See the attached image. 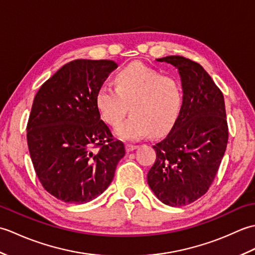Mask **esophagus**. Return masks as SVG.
I'll list each match as a JSON object with an SVG mask.
<instances>
[{
    "label": "esophagus",
    "mask_w": 255,
    "mask_h": 255,
    "mask_svg": "<svg viewBox=\"0 0 255 255\" xmlns=\"http://www.w3.org/2000/svg\"><path fill=\"white\" fill-rule=\"evenodd\" d=\"M125 148H126V151H127V152H130V151H133L134 149H137V148H138V145H136V144L127 143L126 145H125Z\"/></svg>",
    "instance_id": "esophagus-1"
}]
</instances>
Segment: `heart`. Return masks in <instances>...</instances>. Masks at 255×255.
Segmentation results:
<instances>
[{
	"instance_id": "obj_1",
	"label": "heart",
	"mask_w": 255,
	"mask_h": 255,
	"mask_svg": "<svg viewBox=\"0 0 255 255\" xmlns=\"http://www.w3.org/2000/svg\"><path fill=\"white\" fill-rule=\"evenodd\" d=\"M116 89L102 85L95 102L103 121L116 126L131 106L133 115L118 125L115 133L123 140H138L151 133L161 136L180 115L183 94L178 81L141 62H133L115 75Z\"/></svg>"
}]
</instances>
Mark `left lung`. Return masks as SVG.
<instances>
[{
  "instance_id": "obj_1",
  "label": "left lung",
  "mask_w": 255,
  "mask_h": 255,
  "mask_svg": "<svg viewBox=\"0 0 255 255\" xmlns=\"http://www.w3.org/2000/svg\"><path fill=\"white\" fill-rule=\"evenodd\" d=\"M156 60L178 70L183 103L169 134L153 145L156 159L147 180L162 203L180 207L205 195L217 174L228 143L225 100L197 62L181 56Z\"/></svg>"
}]
</instances>
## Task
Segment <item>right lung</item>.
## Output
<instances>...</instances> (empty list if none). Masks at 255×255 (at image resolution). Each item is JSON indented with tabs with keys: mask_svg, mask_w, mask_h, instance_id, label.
Here are the masks:
<instances>
[{
	"mask_svg": "<svg viewBox=\"0 0 255 255\" xmlns=\"http://www.w3.org/2000/svg\"><path fill=\"white\" fill-rule=\"evenodd\" d=\"M117 63L78 59L38 90L27 123V143L38 180L64 203L84 204L112 183L125 145L96 107V92Z\"/></svg>",
	"mask_w": 255,
	"mask_h": 255,
	"instance_id": "right-lung-1",
	"label": "right lung"
}]
</instances>
